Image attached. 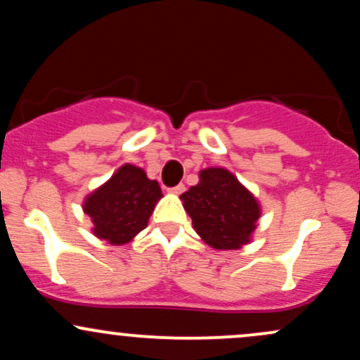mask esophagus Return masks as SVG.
Returning a JSON list of instances; mask_svg holds the SVG:
<instances>
[{
  "mask_svg": "<svg viewBox=\"0 0 360 360\" xmlns=\"http://www.w3.org/2000/svg\"><path fill=\"white\" fill-rule=\"evenodd\" d=\"M184 184H177V186H174V188H169V193H172V194H181V193H184Z\"/></svg>",
  "mask_w": 360,
  "mask_h": 360,
  "instance_id": "obj_1",
  "label": "esophagus"
}]
</instances>
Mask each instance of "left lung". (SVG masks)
Instances as JSON below:
<instances>
[{"instance_id": "left-lung-1", "label": "left lung", "mask_w": 360, "mask_h": 360, "mask_svg": "<svg viewBox=\"0 0 360 360\" xmlns=\"http://www.w3.org/2000/svg\"><path fill=\"white\" fill-rule=\"evenodd\" d=\"M193 226L208 245L220 250L240 249L259 220L255 198L226 169L200 172V184L181 194Z\"/></svg>"}]
</instances>
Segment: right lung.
<instances>
[{
  "mask_svg": "<svg viewBox=\"0 0 360 360\" xmlns=\"http://www.w3.org/2000/svg\"><path fill=\"white\" fill-rule=\"evenodd\" d=\"M160 196L157 181L148 179L142 169L125 164L108 183L88 196L84 212L94 223L96 237L122 245L146 229Z\"/></svg>",
  "mask_w": 360,
  "mask_h": 360,
  "instance_id": "right-lung-1",
  "label": "right lung"
}]
</instances>
